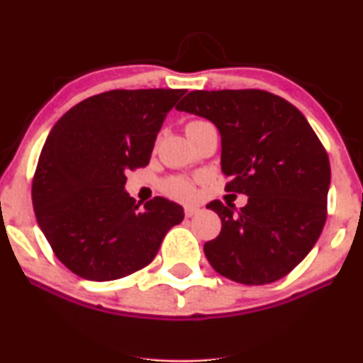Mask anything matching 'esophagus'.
<instances>
[{"label": "esophagus", "mask_w": 363, "mask_h": 363, "mask_svg": "<svg viewBox=\"0 0 363 363\" xmlns=\"http://www.w3.org/2000/svg\"><path fill=\"white\" fill-rule=\"evenodd\" d=\"M198 213H199L198 208H194V206H186V208H184L186 218H193V216L198 215Z\"/></svg>", "instance_id": "esophagus-1"}]
</instances>
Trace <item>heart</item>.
I'll return each mask as SVG.
<instances>
[{
	"mask_svg": "<svg viewBox=\"0 0 363 363\" xmlns=\"http://www.w3.org/2000/svg\"><path fill=\"white\" fill-rule=\"evenodd\" d=\"M203 124H208V123L201 119L191 121V123H187L186 131H189V129L193 128L203 126ZM162 189H164V193L169 194L170 198L181 199V201H189V199H193L196 196L194 181H191V179H187L184 176H174V177L165 179V181L162 182Z\"/></svg>",
	"mask_w": 363,
	"mask_h": 363,
	"instance_id": "b5f03b06",
	"label": "heart"
}]
</instances>
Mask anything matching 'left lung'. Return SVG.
Returning <instances> with one entry per match:
<instances>
[{
    "instance_id": "obj_1",
    "label": "left lung",
    "mask_w": 363,
    "mask_h": 363,
    "mask_svg": "<svg viewBox=\"0 0 363 363\" xmlns=\"http://www.w3.org/2000/svg\"><path fill=\"white\" fill-rule=\"evenodd\" d=\"M210 119L222 136L225 191L249 196L234 211L215 199L222 230L205 244L216 273L244 285L286 277L318 242L328 216L331 167L303 114L264 90H194L177 106Z\"/></svg>"
}]
</instances>
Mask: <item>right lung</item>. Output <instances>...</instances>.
Instances as JSON below:
<instances>
[{
  "label": "right lung",
  "mask_w": 363,
  "mask_h": 363,
  "mask_svg": "<svg viewBox=\"0 0 363 363\" xmlns=\"http://www.w3.org/2000/svg\"><path fill=\"white\" fill-rule=\"evenodd\" d=\"M184 90H111L85 99L54 124L32 181L37 223L69 272L91 281L148 266L184 218L165 198L140 203L124 191L147 167L167 112Z\"/></svg>",
  "instance_id": "right-lung-1"
}]
</instances>
